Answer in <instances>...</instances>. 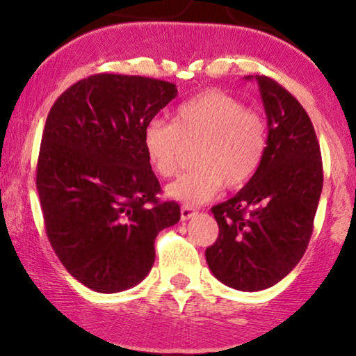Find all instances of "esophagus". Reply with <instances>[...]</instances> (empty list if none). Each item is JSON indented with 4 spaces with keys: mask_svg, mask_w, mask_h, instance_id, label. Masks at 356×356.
<instances>
[{
    "mask_svg": "<svg viewBox=\"0 0 356 356\" xmlns=\"http://www.w3.org/2000/svg\"><path fill=\"white\" fill-rule=\"evenodd\" d=\"M195 214H197V211L192 209V207H189V206H182L181 207V218H182V220H189L191 218H194Z\"/></svg>",
    "mask_w": 356,
    "mask_h": 356,
    "instance_id": "1",
    "label": "esophagus"
}]
</instances>
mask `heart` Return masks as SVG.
I'll return each mask as SVG.
<instances>
[{"label":"heart","mask_w":356,"mask_h":356,"mask_svg":"<svg viewBox=\"0 0 356 356\" xmlns=\"http://www.w3.org/2000/svg\"><path fill=\"white\" fill-rule=\"evenodd\" d=\"M197 142L195 169L165 189L189 207L211 201L222 186L234 191L254 177L266 152V124L236 97L206 90L175 108L172 124L155 118L142 134L147 161L164 179L179 172L184 144Z\"/></svg>","instance_id":"1"}]
</instances>
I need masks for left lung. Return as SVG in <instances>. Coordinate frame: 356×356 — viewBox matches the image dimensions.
Instances as JSON below:
<instances>
[{
    "instance_id": "obj_1",
    "label": "left lung",
    "mask_w": 356,
    "mask_h": 356,
    "mask_svg": "<svg viewBox=\"0 0 356 356\" xmlns=\"http://www.w3.org/2000/svg\"><path fill=\"white\" fill-rule=\"evenodd\" d=\"M256 80L268 117V140L254 177L212 207L219 238L206 261L220 283L261 291L300 263L313 232L323 189L320 144L306 110L269 76Z\"/></svg>"
}]
</instances>
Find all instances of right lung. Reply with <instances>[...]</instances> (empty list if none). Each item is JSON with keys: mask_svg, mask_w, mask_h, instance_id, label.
Wrapping results in <instances>:
<instances>
[{"mask_svg": "<svg viewBox=\"0 0 356 356\" xmlns=\"http://www.w3.org/2000/svg\"><path fill=\"white\" fill-rule=\"evenodd\" d=\"M177 97L174 83L99 73L65 90L44 124L36 189L65 269L97 293H118L152 269L154 241L181 219L159 201L142 145L145 125Z\"/></svg>", "mask_w": 356, "mask_h": 356, "instance_id": "add662e5", "label": "right lung"}]
</instances>
